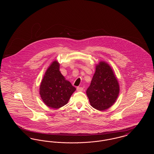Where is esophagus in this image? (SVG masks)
<instances>
[{
    "label": "esophagus",
    "mask_w": 154,
    "mask_h": 154,
    "mask_svg": "<svg viewBox=\"0 0 154 154\" xmlns=\"http://www.w3.org/2000/svg\"><path fill=\"white\" fill-rule=\"evenodd\" d=\"M83 89H84L83 87H77V90L78 91H82Z\"/></svg>",
    "instance_id": "esophagus-1"
}]
</instances>
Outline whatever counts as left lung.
Returning <instances> with one entry per match:
<instances>
[{
    "label": "left lung",
    "mask_w": 154,
    "mask_h": 154,
    "mask_svg": "<svg viewBox=\"0 0 154 154\" xmlns=\"http://www.w3.org/2000/svg\"><path fill=\"white\" fill-rule=\"evenodd\" d=\"M119 92L118 82L112 70L107 63L100 62L86 92L91 105L96 110H106L115 103Z\"/></svg>",
    "instance_id": "obj_1"
}]
</instances>
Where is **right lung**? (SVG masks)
<instances>
[{"label": "right lung", "mask_w": 154, "mask_h": 154, "mask_svg": "<svg viewBox=\"0 0 154 154\" xmlns=\"http://www.w3.org/2000/svg\"><path fill=\"white\" fill-rule=\"evenodd\" d=\"M75 89L60 73L59 64L54 61L45 73L40 87V94L47 106L59 109L66 105Z\"/></svg>", "instance_id": "right-lung-1"}]
</instances>
